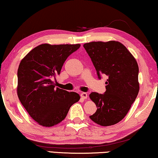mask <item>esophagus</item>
<instances>
[{
	"label": "esophagus",
	"instance_id": "34e87169",
	"mask_svg": "<svg viewBox=\"0 0 158 158\" xmlns=\"http://www.w3.org/2000/svg\"><path fill=\"white\" fill-rule=\"evenodd\" d=\"M80 96H81V97L82 98H84V99H86V98L88 97V95H87V94L85 92H82L80 94Z\"/></svg>",
	"mask_w": 158,
	"mask_h": 158
}]
</instances>
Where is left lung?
Here are the masks:
<instances>
[{
    "label": "left lung",
    "instance_id": "left-lung-1",
    "mask_svg": "<svg viewBox=\"0 0 158 158\" xmlns=\"http://www.w3.org/2000/svg\"><path fill=\"white\" fill-rule=\"evenodd\" d=\"M98 79L107 76L103 94H90L97 110L89 118L102 126H112L128 114L139 92L138 63L126 47L117 41L91 42L84 44Z\"/></svg>",
    "mask_w": 158,
    "mask_h": 158
}]
</instances>
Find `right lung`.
I'll return each mask as SVG.
<instances>
[{
    "instance_id": "add662e5",
    "label": "right lung",
    "mask_w": 158,
    "mask_h": 158,
    "mask_svg": "<svg viewBox=\"0 0 158 158\" xmlns=\"http://www.w3.org/2000/svg\"><path fill=\"white\" fill-rule=\"evenodd\" d=\"M80 46L42 44L21 60L18 69V98L32 118L42 126L60 123L80 99L76 92L55 88L52 80L60 74L68 56Z\"/></svg>"
}]
</instances>
